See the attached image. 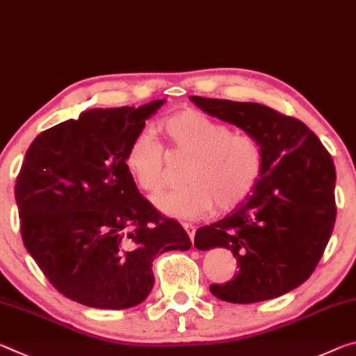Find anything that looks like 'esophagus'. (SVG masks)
<instances>
[{
  "mask_svg": "<svg viewBox=\"0 0 356 356\" xmlns=\"http://www.w3.org/2000/svg\"><path fill=\"white\" fill-rule=\"evenodd\" d=\"M183 229L186 230V233H188L189 235V238H191V241H192V244H194V236H195V227L192 225V224H189V222H184L183 224Z\"/></svg>",
  "mask_w": 356,
  "mask_h": 356,
  "instance_id": "obj_1",
  "label": "esophagus"
}]
</instances>
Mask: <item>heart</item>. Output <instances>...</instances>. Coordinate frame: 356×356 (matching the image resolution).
Listing matches in <instances>:
<instances>
[{
    "mask_svg": "<svg viewBox=\"0 0 356 356\" xmlns=\"http://www.w3.org/2000/svg\"><path fill=\"white\" fill-rule=\"evenodd\" d=\"M177 153L191 154L184 181L156 199V207L177 219L200 218L214 207L230 211L248 199L261 177L265 147L259 137L232 132L229 124L200 112L184 108L159 123ZM124 164L134 181L148 194L159 192L167 181L165 151L148 129L137 132L127 145Z\"/></svg>",
    "mask_w": 356,
    "mask_h": 356,
    "instance_id": "b5f03b06",
    "label": "heart"
}]
</instances>
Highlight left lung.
Masks as SVG:
<instances>
[{
    "label": "left lung",
    "mask_w": 356,
    "mask_h": 356,
    "mask_svg": "<svg viewBox=\"0 0 356 356\" xmlns=\"http://www.w3.org/2000/svg\"><path fill=\"white\" fill-rule=\"evenodd\" d=\"M191 101L265 147L264 172L248 199L195 232L197 249H229L240 268L232 281L209 285V292L248 305L300 287L322 259L336 222L333 157L302 121L261 104L200 96Z\"/></svg>",
    "instance_id": "1"
}]
</instances>
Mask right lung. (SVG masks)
<instances>
[{"mask_svg":"<svg viewBox=\"0 0 356 356\" xmlns=\"http://www.w3.org/2000/svg\"><path fill=\"white\" fill-rule=\"evenodd\" d=\"M92 108L40 132L15 181L22 240L50 284L96 309L137 306L154 285L153 261L192 243L178 220L140 194L124 156L164 106Z\"/></svg>","mask_w":356,"mask_h":356,"instance_id":"add662e5","label":"right lung"}]
</instances>
